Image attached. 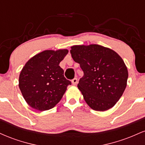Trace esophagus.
<instances>
[{"instance_id":"esophagus-1","label":"esophagus","mask_w":145,"mask_h":145,"mask_svg":"<svg viewBox=\"0 0 145 145\" xmlns=\"http://www.w3.org/2000/svg\"><path fill=\"white\" fill-rule=\"evenodd\" d=\"M77 82H78V79L76 78H74V79L71 80V82H72V84H74V85H76V84H77Z\"/></svg>"}]
</instances>
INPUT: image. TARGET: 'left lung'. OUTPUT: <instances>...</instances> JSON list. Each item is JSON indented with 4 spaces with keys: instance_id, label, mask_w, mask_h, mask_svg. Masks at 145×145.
Masks as SVG:
<instances>
[{
    "instance_id": "left-lung-1",
    "label": "left lung",
    "mask_w": 145,
    "mask_h": 145,
    "mask_svg": "<svg viewBox=\"0 0 145 145\" xmlns=\"http://www.w3.org/2000/svg\"><path fill=\"white\" fill-rule=\"evenodd\" d=\"M75 62L84 72L78 87L94 110L112 108L123 93L128 78L127 68L116 52L97 44L71 47Z\"/></svg>"
}]
</instances>
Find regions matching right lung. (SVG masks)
<instances>
[{
	"instance_id": "1",
	"label": "right lung",
	"mask_w": 145,
	"mask_h": 145,
	"mask_svg": "<svg viewBox=\"0 0 145 145\" xmlns=\"http://www.w3.org/2000/svg\"><path fill=\"white\" fill-rule=\"evenodd\" d=\"M68 50H44L27 61L19 76V87L33 108L48 110L59 102L71 82L64 77L59 63Z\"/></svg>"
}]
</instances>
